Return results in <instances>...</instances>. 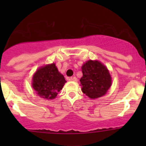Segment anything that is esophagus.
I'll list each match as a JSON object with an SVG mask.
<instances>
[{"label": "esophagus", "mask_w": 146, "mask_h": 146, "mask_svg": "<svg viewBox=\"0 0 146 146\" xmlns=\"http://www.w3.org/2000/svg\"><path fill=\"white\" fill-rule=\"evenodd\" d=\"M69 80H71V81H75V82H76V81H77L78 79H77V78L75 77V76H73V77H70Z\"/></svg>", "instance_id": "34e87169"}]
</instances>
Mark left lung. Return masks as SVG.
<instances>
[{
	"mask_svg": "<svg viewBox=\"0 0 146 146\" xmlns=\"http://www.w3.org/2000/svg\"><path fill=\"white\" fill-rule=\"evenodd\" d=\"M80 86L84 94L91 99L105 95L111 85V78L107 68L98 61H87L82 66Z\"/></svg>",
	"mask_w": 146,
	"mask_h": 146,
	"instance_id": "1",
	"label": "left lung"
}]
</instances>
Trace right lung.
<instances>
[{"label": "right lung", "mask_w": 146, "mask_h": 146, "mask_svg": "<svg viewBox=\"0 0 146 146\" xmlns=\"http://www.w3.org/2000/svg\"><path fill=\"white\" fill-rule=\"evenodd\" d=\"M66 82L64 76L58 72L56 65L52 64L36 70L33 76L32 87L39 96L51 100L57 96Z\"/></svg>", "instance_id": "1"}]
</instances>
